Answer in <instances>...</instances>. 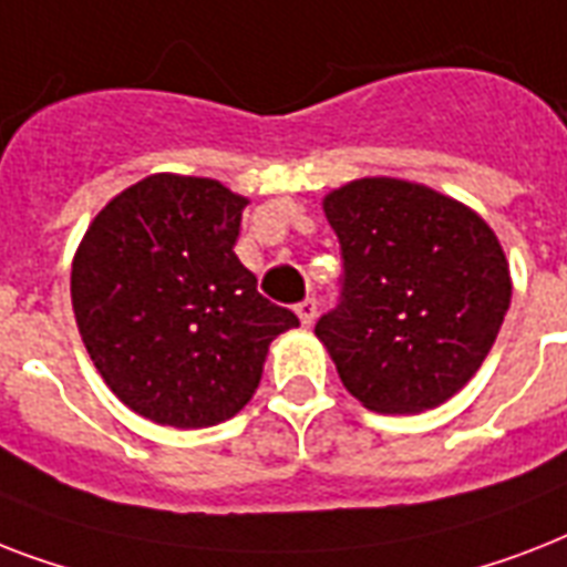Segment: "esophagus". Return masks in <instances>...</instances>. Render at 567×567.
<instances>
[{
	"label": "esophagus",
	"instance_id": "obj_1",
	"mask_svg": "<svg viewBox=\"0 0 567 567\" xmlns=\"http://www.w3.org/2000/svg\"><path fill=\"white\" fill-rule=\"evenodd\" d=\"M293 311H297V318H300L302 327H311L315 323V318H318V302L315 300H302L293 306Z\"/></svg>",
	"mask_w": 567,
	"mask_h": 567
}]
</instances>
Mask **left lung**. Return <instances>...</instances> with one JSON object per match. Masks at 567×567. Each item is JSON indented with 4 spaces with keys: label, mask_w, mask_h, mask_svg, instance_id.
<instances>
[{
    "label": "left lung",
    "mask_w": 567,
    "mask_h": 567,
    "mask_svg": "<svg viewBox=\"0 0 567 567\" xmlns=\"http://www.w3.org/2000/svg\"><path fill=\"white\" fill-rule=\"evenodd\" d=\"M341 244V297L315 336L371 412L435 409L480 371L509 311L497 235L414 182L355 179L323 199Z\"/></svg>",
    "instance_id": "obj_1"
}]
</instances>
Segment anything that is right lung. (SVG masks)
<instances>
[{
	"label": "right lung",
	"mask_w": 567,
	"mask_h": 567,
	"mask_svg": "<svg viewBox=\"0 0 567 567\" xmlns=\"http://www.w3.org/2000/svg\"><path fill=\"white\" fill-rule=\"evenodd\" d=\"M247 196L155 173L117 194L75 249L70 293L105 385L150 421L199 430L256 394L267 347L300 327L235 256Z\"/></svg>",
	"instance_id": "1"
}]
</instances>
